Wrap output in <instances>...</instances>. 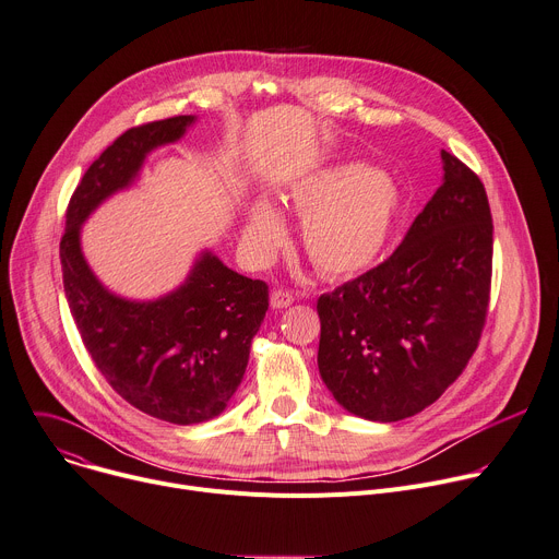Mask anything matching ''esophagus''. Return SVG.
<instances>
[{"instance_id":"1","label":"esophagus","mask_w":559,"mask_h":559,"mask_svg":"<svg viewBox=\"0 0 559 559\" xmlns=\"http://www.w3.org/2000/svg\"><path fill=\"white\" fill-rule=\"evenodd\" d=\"M293 302H295V295L288 293V290H284V288H275V290L271 293V307H273V309H286V307H290Z\"/></svg>"}]
</instances>
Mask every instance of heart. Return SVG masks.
Listing matches in <instances>:
<instances>
[{"instance_id": "1", "label": "heart", "mask_w": 559, "mask_h": 559, "mask_svg": "<svg viewBox=\"0 0 559 559\" xmlns=\"http://www.w3.org/2000/svg\"><path fill=\"white\" fill-rule=\"evenodd\" d=\"M305 219L302 246L311 264L326 277H347L369 269L394 230L401 194L394 181L369 165L347 163L318 171L288 194ZM277 210L254 203L243 241L254 257H271L284 241Z\"/></svg>"}]
</instances>
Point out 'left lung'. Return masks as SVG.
Returning <instances> with one entry per match:
<instances>
[{
  "mask_svg": "<svg viewBox=\"0 0 559 559\" xmlns=\"http://www.w3.org/2000/svg\"><path fill=\"white\" fill-rule=\"evenodd\" d=\"M445 177L371 271L318 297V367L333 399L369 420L423 412L463 373L486 326L492 214L481 179L441 152Z\"/></svg>",
  "mask_w": 559,
  "mask_h": 559,
  "instance_id": "1",
  "label": "left lung"
}]
</instances>
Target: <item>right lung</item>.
<instances>
[{
    "mask_svg": "<svg viewBox=\"0 0 559 559\" xmlns=\"http://www.w3.org/2000/svg\"><path fill=\"white\" fill-rule=\"evenodd\" d=\"M192 120L175 116L120 134L73 190L60 239L64 293L84 349L120 399L175 425L203 423L226 409L266 316L269 284L205 252L179 290L156 302H127L92 275L80 252V224L136 177L150 150L177 141Z\"/></svg>",
    "mask_w": 559,
    "mask_h": 559,
    "instance_id": "obj_1",
    "label": "right lung"
}]
</instances>
